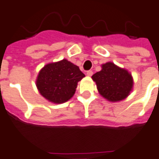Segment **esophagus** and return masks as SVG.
Returning <instances> with one entry per match:
<instances>
[{
	"label": "esophagus",
	"mask_w": 159,
	"mask_h": 159,
	"mask_svg": "<svg viewBox=\"0 0 159 159\" xmlns=\"http://www.w3.org/2000/svg\"><path fill=\"white\" fill-rule=\"evenodd\" d=\"M86 75H87L88 76H92L93 75V71H92V70H88V71L86 72Z\"/></svg>",
	"instance_id": "34e87169"
}]
</instances>
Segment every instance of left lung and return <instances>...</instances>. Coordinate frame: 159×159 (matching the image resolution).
I'll return each instance as SVG.
<instances>
[{"label":"left lung","instance_id":"left-lung-1","mask_svg":"<svg viewBox=\"0 0 159 159\" xmlns=\"http://www.w3.org/2000/svg\"><path fill=\"white\" fill-rule=\"evenodd\" d=\"M100 94L110 102L125 99L133 88V78L128 70L112 62L102 65V70L92 76Z\"/></svg>","mask_w":159,"mask_h":159}]
</instances>
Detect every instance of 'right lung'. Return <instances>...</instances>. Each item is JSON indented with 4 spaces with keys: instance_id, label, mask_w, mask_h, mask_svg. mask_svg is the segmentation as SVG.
<instances>
[{
    "instance_id": "obj_1",
    "label": "right lung",
    "mask_w": 159,
    "mask_h": 159,
    "mask_svg": "<svg viewBox=\"0 0 159 159\" xmlns=\"http://www.w3.org/2000/svg\"><path fill=\"white\" fill-rule=\"evenodd\" d=\"M84 76L77 66L63 59L42 68L36 85L46 99L54 103H63L73 97L78 82Z\"/></svg>"
}]
</instances>
